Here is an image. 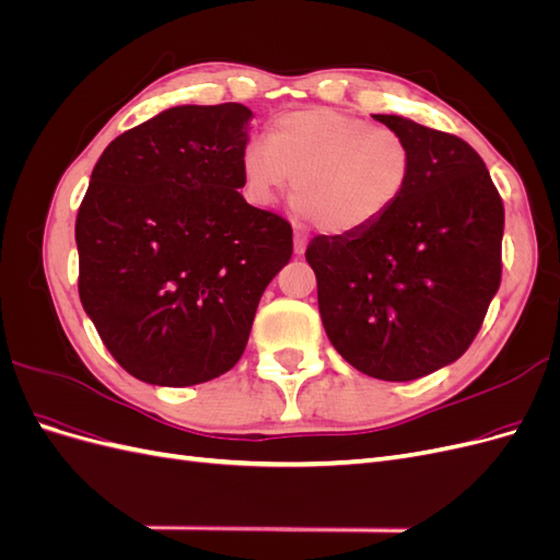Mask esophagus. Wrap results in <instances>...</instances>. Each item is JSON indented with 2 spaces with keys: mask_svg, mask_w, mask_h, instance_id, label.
I'll list each match as a JSON object with an SVG mask.
<instances>
[{
  "mask_svg": "<svg viewBox=\"0 0 560 560\" xmlns=\"http://www.w3.org/2000/svg\"><path fill=\"white\" fill-rule=\"evenodd\" d=\"M306 252V235H303L299 229L294 231V254L296 257H301V254Z\"/></svg>",
  "mask_w": 560,
  "mask_h": 560,
  "instance_id": "1",
  "label": "esophagus"
}]
</instances>
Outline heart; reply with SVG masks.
Returning a JSON list of instances; mask_svg holds the SVG:
<instances>
[{
  "label": "heart",
  "instance_id": "1",
  "mask_svg": "<svg viewBox=\"0 0 560 560\" xmlns=\"http://www.w3.org/2000/svg\"><path fill=\"white\" fill-rule=\"evenodd\" d=\"M264 147L243 151L249 196L273 200L290 179L299 212L329 235H358L378 224L413 177V149L399 130L329 107L276 116Z\"/></svg>",
  "mask_w": 560,
  "mask_h": 560
}]
</instances>
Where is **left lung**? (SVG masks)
Wrapping results in <instances>:
<instances>
[{"label":"left lung","instance_id":"left-lung-1","mask_svg":"<svg viewBox=\"0 0 560 560\" xmlns=\"http://www.w3.org/2000/svg\"><path fill=\"white\" fill-rule=\"evenodd\" d=\"M413 149L397 206L358 235H315L322 325L341 358L381 381H416L477 338L502 280V198L465 140L376 114Z\"/></svg>","mask_w":560,"mask_h":560}]
</instances>
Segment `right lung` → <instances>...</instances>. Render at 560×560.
Returning <instances> with one entry per match:
<instances>
[{"label": "right lung", "mask_w": 560, "mask_h": 560, "mask_svg": "<svg viewBox=\"0 0 560 560\" xmlns=\"http://www.w3.org/2000/svg\"><path fill=\"white\" fill-rule=\"evenodd\" d=\"M249 116L238 103L165 109L93 167L74 231L79 299L144 383L186 387L233 369L292 257V224L238 194Z\"/></svg>", "instance_id": "right-lung-1"}]
</instances>
